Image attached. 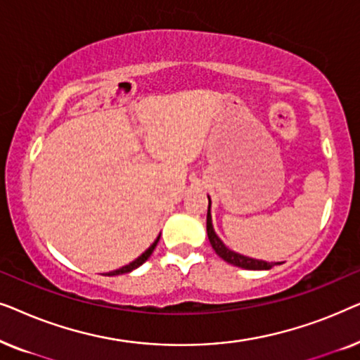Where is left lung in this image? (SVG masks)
<instances>
[{
    "label": "left lung",
    "mask_w": 360,
    "mask_h": 360,
    "mask_svg": "<svg viewBox=\"0 0 360 360\" xmlns=\"http://www.w3.org/2000/svg\"><path fill=\"white\" fill-rule=\"evenodd\" d=\"M208 201H210V196H208ZM210 206H211V201H210V205H208V216H206V233H208V239H210L211 248L214 249V252L218 254L221 259L226 260V262H228V264L236 265V267L248 269V270H269V269H272L274 265L282 264V262H277V264L265 262V260L245 257V255H240L238 252H234V250H231V249L226 248V245L223 244V240H221L218 236H216L214 229H213V223H211Z\"/></svg>",
    "instance_id": "1"
}]
</instances>
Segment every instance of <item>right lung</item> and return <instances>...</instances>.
<instances>
[{"instance_id":"obj_1","label":"right lung","mask_w":360,"mask_h":360,"mask_svg":"<svg viewBox=\"0 0 360 360\" xmlns=\"http://www.w3.org/2000/svg\"><path fill=\"white\" fill-rule=\"evenodd\" d=\"M159 239H160V236L154 240V244H152L150 248L146 250V252H142V254L139 255V257H137L136 260H132L131 264H127V265H124V267H121V269H117V270H112V272H108V275H110V277H111V275H121V274H129V272H132V270L139 267V265L144 264L146 260L150 257V254L154 252V249H155L157 243H159Z\"/></svg>"}]
</instances>
